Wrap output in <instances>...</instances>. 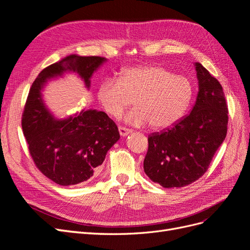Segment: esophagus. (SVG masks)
<instances>
[{"label": "esophagus", "mask_w": 250, "mask_h": 250, "mask_svg": "<svg viewBox=\"0 0 250 250\" xmlns=\"http://www.w3.org/2000/svg\"><path fill=\"white\" fill-rule=\"evenodd\" d=\"M119 132L121 137H126V135L129 134L131 132L130 129H128V128L122 127V126H119Z\"/></svg>", "instance_id": "1"}]
</instances>
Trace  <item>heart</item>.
Wrapping results in <instances>:
<instances>
[{"label": "heart", "instance_id": "obj_1", "mask_svg": "<svg viewBox=\"0 0 250 250\" xmlns=\"http://www.w3.org/2000/svg\"><path fill=\"white\" fill-rule=\"evenodd\" d=\"M192 95L190 80L160 65L126 69L119 80L106 79L98 88V100L107 115L119 118L133 101L135 107L125 117L126 122L134 126L150 124L153 129L176 123Z\"/></svg>", "mask_w": 250, "mask_h": 250}]
</instances>
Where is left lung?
<instances>
[{
	"label": "left lung",
	"instance_id": "left-lung-1",
	"mask_svg": "<svg viewBox=\"0 0 250 250\" xmlns=\"http://www.w3.org/2000/svg\"><path fill=\"white\" fill-rule=\"evenodd\" d=\"M199 90L192 111L148 137L144 160L147 176L164 188H181L207 172L228 132L229 110L223 88L201 63H195Z\"/></svg>",
	"mask_w": 250,
	"mask_h": 250
}]
</instances>
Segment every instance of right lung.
<instances>
[{
  "label": "right lung",
  "instance_id": "right-lung-1",
  "mask_svg": "<svg viewBox=\"0 0 250 250\" xmlns=\"http://www.w3.org/2000/svg\"><path fill=\"white\" fill-rule=\"evenodd\" d=\"M105 62L106 58L100 56H66L43 69L30 88L22 112V132L36 167L57 185L74 186L92 177L120 133L106 113L96 109L56 119L44 105L42 89L48 80L65 72L77 73L89 88L90 77Z\"/></svg>",
  "mask_w": 250,
  "mask_h": 250
}]
</instances>
